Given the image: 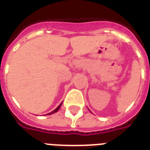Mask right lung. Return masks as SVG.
<instances>
[{
	"mask_svg": "<svg viewBox=\"0 0 150 150\" xmlns=\"http://www.w3.org/2000/svg\"><path fill=\"white\" fill-rule=\"evenodd\" d=\"M61 104H62V103H61V104L59 105L58 107H57L56 109L54 110H53V111H52V112H50V113H49V114H48V115H50V114H54V113H56V112H57V110H59V109H60V107H61Z\"/></svg>",
	"mask_w": 150,
	"mask_h": 150,
	"instance_id": "add662e5",
	"label": "right lung"
}]
</instances>
